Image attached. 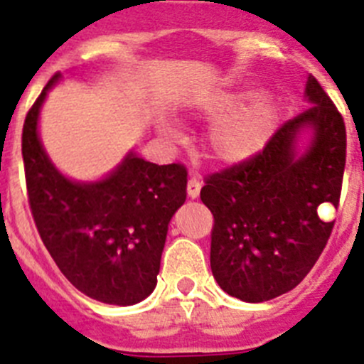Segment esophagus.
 <instances>
[{"label":"esophagus","instance_id":"34e87169","mask_svg":"<svg viewBox=\"0 0 364 364\" xmlns=\"http://www.w3.org/2000/svg\"><path fill=\"white\" fill-rule=\"evenodd\" d=\"M202 189V182L198 178H189L188 180V195L189 198H198Z\"/></svg>","mask_w":364,"mask_h":364}]
</instances>
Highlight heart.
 <instances>
[{"instance_id":"heart-1","label":"heart","mask_w":364,"mask_h":364,"mask_svg":"<svg viewBox=\"0 0 364 364\" xmlns=\"http://www.w3.org/2000/svg\"><path fill=\"white\" fill-rule=\"evenodd\" d=\"M255 91L220 89L198 102V114L217 120L205 136V147L213 160L226 166L253 159L272 140L279 125V107L268 96H253ZM164 133H173L167 125Z\"/></svg>"}]
</instances>
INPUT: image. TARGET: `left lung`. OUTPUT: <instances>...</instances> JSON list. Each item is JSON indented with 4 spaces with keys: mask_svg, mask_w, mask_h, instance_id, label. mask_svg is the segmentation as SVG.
Masks as SVG:
<instances>
[{
    "mask_svg": "<svg viewBox=\"0 0 364 364\" xmlns=\"http://www.w3.org/2000/svg\"><path fill=\"white\" fill-rule=\"evenodd\" d=\"M311 107L275 131L253 159L205 176L200 200L213 213L211 272L222 290L246 302L275 299L306 277L333 222L319 205H339L346 127L321 83L308 76ZM312 131L302 155L296 136Z\"/></svg>",
    "mask_w": 364,
    "mask_h": 364,
    "instance_id": "obj_1",
    "label": "left lung"
}]
</instances>
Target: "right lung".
Segmentation results:
<instances>
[{
	"mask_svg": "<svg viewBox=\"0 0 364 364\" xmlns=\"http://www.w3.org/2000/svg\"><path fill=\"white\" fill-rule=\"evenodd\" d=\"M27 112L21 134L28 205L60 272L87 297L131 306L156 286L167 224L186 202L182 164H156L129 153L100 182H74L50 162L38 136L45 96Z\"/></svg>",
	"mask_w": 364,
	"mask_h": 364,
	"instance_id": "add662e5",
	"label": "right lung"
}]
</instances>
